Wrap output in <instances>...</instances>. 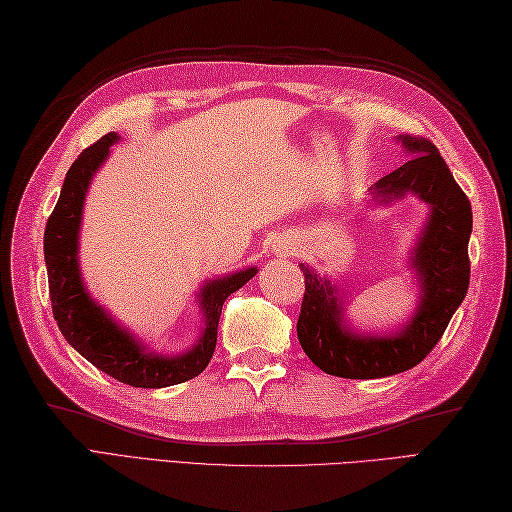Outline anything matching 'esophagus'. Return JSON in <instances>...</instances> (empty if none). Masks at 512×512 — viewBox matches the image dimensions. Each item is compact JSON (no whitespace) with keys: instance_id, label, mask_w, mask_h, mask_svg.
I'll list each match as a JSON object with an SVG mask.
<instances>
[{"instance_id":"1","label":"esophagus","mask_w":512,"mask_h":512,"mask_svg":"<svg viewBox=\"0 0 512 512\" xmlns=\"http://www.w3.org/2000/svg\"><path fill=\"white\" fill-rule=\"evenodd\" d=\"M281 253L286 255V253H288V246H279V255H281Z\"/></svg>"}]
</instances>
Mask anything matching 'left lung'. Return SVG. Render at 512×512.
Listing matches in <instances>:
<instances>
[{"label": "left lung", "mask_w": 512, "mask_h": 512, "mask_svg": "<svg viewBox=\"0 0 512 512\" xmlns=\"http://www.w3.org/2000/svg\"><path fill=\"white\" fill-rule=\"evenodd\" d=\"M411 160L380 178L372 189L378 204L418 195L429 204V220L411 253L420 281V301L411 321L394 334L361 336L345 328L336 286L299 264L306 277L297 336L310 361L341 378H383L416 367L442 339L469 290L471 202L453 180L438 147L427 138L398 136Z\"/></svg>", "instance_id": "left-lung-1"}]
</instances>
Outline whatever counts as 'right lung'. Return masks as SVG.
Here are the masks:
<instances>
[{
	"mask_svg": "<svg viewBox=\"0 0 512 512\" xmlns=\"http://www.w3.org/2000/svg\"><path fill=\"white\" fill-rule=\"evenodd\" d=\"M116 140L118 136L114 132L105 134L92 147L81 151L70 171L65 173L59 202L48 217L46 233H43V255H46L48 268L52 314L65 341L101 372L132 387L158 389L178 385L195 378L209 365L215 352L217 323H220L224 301L253 279L257 268L250 266L235 275L206 281V286L200 290L204 330L200 341L189 352L178 356L147 352L145 345H140V341L121 328L90 297L79 270L83 202L92 176L110 156V147Z\"/></svg>",
	"mask_w": 512,
	"mask_h": 512,
	"instance_id": "obj_1",
	"label": "right lung"
}]
</instances>
